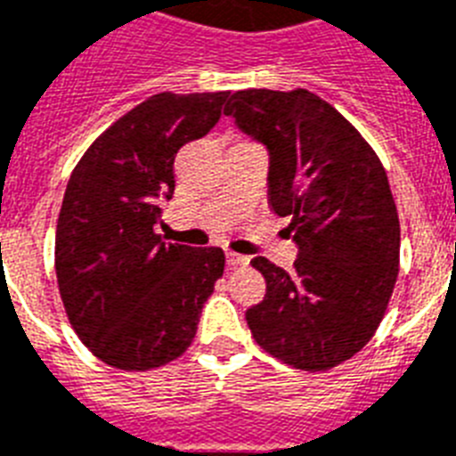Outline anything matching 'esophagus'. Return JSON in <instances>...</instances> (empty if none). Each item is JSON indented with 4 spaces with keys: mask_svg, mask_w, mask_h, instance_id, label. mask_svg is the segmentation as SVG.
<instances>
[{
    "mask_svg": "<svg viewBox=\"0 0 456 456\" xmlns=\"http://www.w3.org/2000/svg\"><path fill=\"white\" fill-rule=\"evenodd\" d=\"M227 265H229V267H241V265H248V257L227 250Z\"/></svg>",
    "mask_w": 456,
    "mask_h": 456,
    "instance_id": "esophagus-1",
    "label": "esophagus"
}]
</instances>
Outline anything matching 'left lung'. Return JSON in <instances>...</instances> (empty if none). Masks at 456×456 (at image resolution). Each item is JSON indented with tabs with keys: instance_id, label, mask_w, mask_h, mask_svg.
Returning a JSON list of instances; mask_svg holds the SVG:
<instances>
[{
	"instance_id": "obj_1",
	"label": "left lung",
	"mask_w": 456,
	"mask_h": 456,
	"mask_svg": "<svg viewBox=\"0 0 456 456\" xmlns=\"http://www.w3.org/2000/svg\"><path fill=\"white\" fill-rule=\"evenodd\" d=\"M224 116L270 156L267 203L291 217L286 272L257 256L263 303L246 310L257 346L284 364L324 371L360 353L381 324L400 265V220L381 160L307 89H243Z\"/></svg>"
}]
</instances>
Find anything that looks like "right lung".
Returning a JSON list of instances; mask_svg holds the SVG:
<instances>
[{
  "label": "right lung",
  "mask_w": 456,
  "mask_h": 456,
  "mask_svg": "<svg viewBox=\"0 0 456 456\" xmlns=\"http://www.w3.org/2000/svg\"><path fill=\"white\" fill-rule=\"evenodd\" d=\"M229 92L156 94L113 123L68 179L56 224V279L68 319L102 362L163 367L191 346L224 272L222 248L156 234L175 193V156L206 137Z\"/></svg>",
  "instance_id": "right-lung-1"
}]
</instances>
